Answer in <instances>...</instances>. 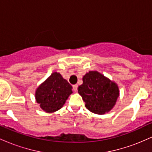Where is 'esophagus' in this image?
I'll return each mask as SVG.
<instances>
[{"label":"esophagus","mask_w":152,"mask_h":152,"mask_svg":"<svg viewBox=\"0 0 152 152\" xmlns=\"http://www.w3.org/2000/svg\"><path fill=\"white\" fill-rule=\"evenodd\" d=\"M73 89H74V91H77L78 89V85L77 84H75L73 86Z\"/></svg>","instance_id":"1"}]
</instances>
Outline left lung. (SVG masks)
I'll use <instances>...</instances> for the list:
<instances>
[{
  "label": "left lung",
  "instance_id": "8db88e82",
  "mask_svg": "<svg viewBox=\"0 0 152 152\" xmlns=\"http://www.w3.org/2000/svg\"><path fill=\"white\" fill-rule=\"evenodd\" d=\"M78 91L87 109L98 114L112 109L119 95L117 85L98 71H89L83 76V84Z\"/></svg>",
  "mask_w": 152,
  "mask_h": 152
}]
</instances>
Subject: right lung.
Wrapping results in <instances>:
<instances>
[{
	"mask_svg": "<svg viewBox=\"0 0 152 152\" xmlns=\"http://www.w3.org/2000/svg\"><path fill=\"white\" fill-rule=\"evenodd\" d=\"M72 94V86L59 73H53L36 91V102L46 112L58 111Z\"/></svg>",
	"mask_w": 152,
	"mask_h": 152,
	"instance_id": "add662e5",
	"label": "right lung"
}]
</instances>
